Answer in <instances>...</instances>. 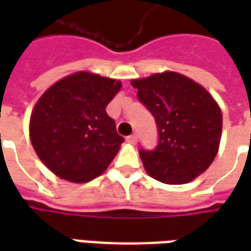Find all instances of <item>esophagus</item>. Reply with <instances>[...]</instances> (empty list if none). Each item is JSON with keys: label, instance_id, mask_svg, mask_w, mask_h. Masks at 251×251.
<instances>
[{"label": "esophagus", "instance_id": "1", "mask_svg": "<svg viewBox=\"0 0 251 251\" xmlns=\"http://www.w3.org/2000/svg\"><path fill=\"white\" fill-rule=\"evenodd\" d=\"M126 141L129 142V144H131V145H136L137 141H138V136H137V134H131V136L126 137Z\"/></svg>", "mask_w": 251, "mask_h": 251}]
</instances>
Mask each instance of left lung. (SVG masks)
<instances>
[{"label": "left lung", "instance_id": "1", "mask_svg": "<svg viewBox=\"0 0 251 251\" xmlns=\"http://www.w3.org/2000/svg\"><path fill=\"white\" fill-rule=\"evenodd\" d=\"M137 98L154 117L158 142L140 149L145 171L165 184H185L214 161L222 136V111L207 90L174 71L131 80Z\"/></svg>", "mask_w": 251, "mask_h": 251}]
</instances>
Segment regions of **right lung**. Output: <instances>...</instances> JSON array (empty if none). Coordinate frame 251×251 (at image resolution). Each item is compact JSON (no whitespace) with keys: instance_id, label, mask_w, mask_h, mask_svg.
<instances>
[{"instance_id":"add662e5","label":"right lung","mask_w":251,"mask_h":251,"mask_svg":"<svg viewBox=\"0 0 251 251\" xmlns=\"http://www.w3.org/2000/svg\"><path fill=\"white\" fill-rule=\"evenodd\" d=\"M121 86L120 80L80 71L52 84L37 100L30 141L57 177L87 183L107 169L124 142L106 113Z\"/></svg>"}]
</instances>
